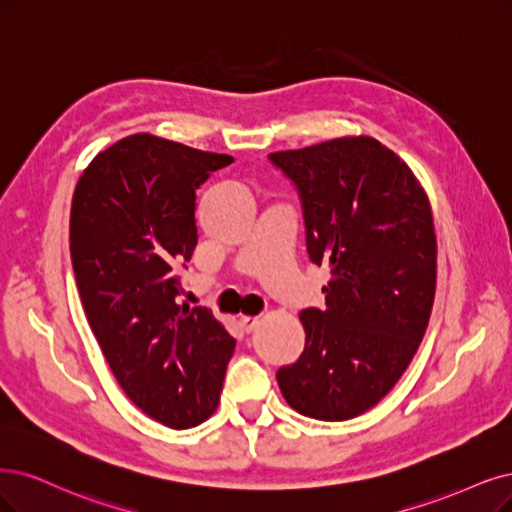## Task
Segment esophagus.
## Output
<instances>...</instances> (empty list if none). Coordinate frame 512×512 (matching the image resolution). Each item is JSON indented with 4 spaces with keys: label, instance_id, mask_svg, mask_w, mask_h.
Returning a JSON list of instances; mask_svg holds the SVG:
<instances>
[{
    "label": "esophagus",
    "instance_id": "obj_1",
    "mask_svg": "<svg viewBox=\"0 0 512 512\" xmlns=\"http://www.w3.org/2000/svg\"><path fill=\"white\" fill-rule=\"evenodd\" d=\"M238 323H240V327H242L244 333H251V331H255V327L259 325V318H257V316H242V318L238 320Z\"/></svg>",
    "mask_w": 512,
    "mask_h": 512
}]
</instances>
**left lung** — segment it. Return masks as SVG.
Listing matches in <instances>:
<instances>
[{
  "instance_id": "obj_1",
  "label": "left lung",
  "mask_w": 512,
  "mask_h": 512,
  "mask_svg": "<svg viewBox=\"0 0 512 512\" xmlns=\"http://www.w3.org/2000/svg\"><path fill=\"white\" fill-rule=\"evenodd\" d=\"M270 162L297 189L310 261L331 272L325 308L299 312L304 352L276 380L301 415L350 420L401 380L426 333L437 289L430 202L371 137L274 151Z\"/></svg>"
}]
</instances>
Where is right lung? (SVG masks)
<instances>
[{
  "mask_svg": "<svg viewBox=\"0 0 512 512\" xmlns=\"http://www.w3.org/2000/svg\"><path fill=\"white\" fill-rule=\"evenodd\" d=\"M232 162L132 135L94 156L73 192L69 249L90 329L128 399L175 430L211 418L236 348L211 310L177 304L196 189Z\"/></svg>",
  "mask_w": 512,
  "mask_h": 512,
  "instance_id": "1",
  "label": "right lung"
}]
</instances>
